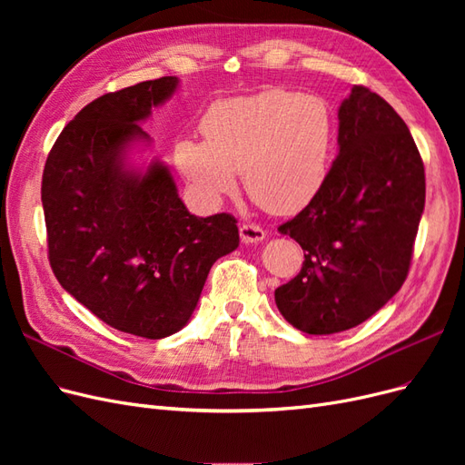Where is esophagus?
Listing matches in <instances>:
<instances>
[{"instance_id":"34e87169","label":"esophagus","mask_w":465,"mask_h":465,"mask_svg":"<svg viewBox=\"0 0 465 465\" xmlns=\"http://www.w3.org/2000/svg\"><path fill=\"white\" fill-rule=\"evenodd\" d=\"M241 238L242 242L252 244V242H262L265 238V231L260 227V224L254 223H244L241 227Z\"/></svg>"}]
</instances>
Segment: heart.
<instances>
[{
    "label": "heart",
    "instance_id": "1",
    "mask_svg": "<svg viewBox=\"0 0 465 465\" xmlns=\"http://www.w3.org/2000/svg\"><path fill=\"white\" fill-rule=\"evenodd\" d=\"M202 139H180L174 159L205 200L234 193L236 174L260 207L291 215L326 184L333 143L330 108L318 96L270 89L215 103Z\"/></svg>",
    "mask_w": 465,
    "mask_h": 465
}]
</instances>
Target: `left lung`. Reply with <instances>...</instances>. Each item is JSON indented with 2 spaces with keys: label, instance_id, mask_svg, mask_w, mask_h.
<instances>
[{
  "label": "left lung",
  "instance_id": "left-lung-1",
  "mask_svg": "<svg viewBox=\"0 0 465 465\" xmlns=\"http://www.w3.org/2000/svg\"><path fill=\"white\" fill-rule=\"evenodd\" d=\"M337 116L340 154L326 184L279 224L304 262L275 289V304L291 326L312 335L359 326L401 289L425 207L423 159L398 112L355 85Z\"/></svg>",
  "mask_w": 465,
  "mask_h": 465
}]
</instances>
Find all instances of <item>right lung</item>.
Wrapping results in <instances>:
<instances>
[{
    "mask_svg": "<svg viewBox=\"0 0 465 465\" xmlns=\"http://www.w3.org/2000/svg\"><path fill=\"white\" fill-rule=\"evenodd\" d=\"M176 85L161 77L94 98L55 139L40 188L55 279L98 320L147 340L186 326L211 265L238 246L236 219L192 215L166 166H124L125 145L147 139L137 122Z\"/></svg>",
    "mask_w": 465,
    "mask_h": 465,
    "instance_id": "right-lung-1",
    "label": "right lung"
}]
</instances>
